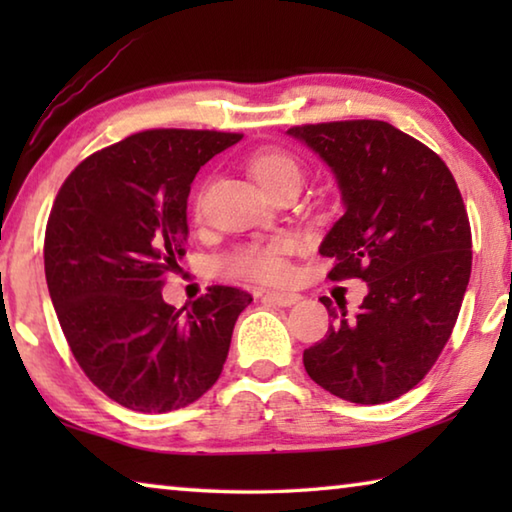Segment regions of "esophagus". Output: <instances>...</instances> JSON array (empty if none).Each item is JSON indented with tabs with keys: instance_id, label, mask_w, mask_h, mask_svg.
<instances>
[{
	"instance_id": "obj_1",
	"label": "esophagus",
	"mask_w": 512,
	"mask_h": 512,
	"mask_svg": "<svg viewBox=\"0 0 512 512\" xmlns=\"http://www.w3.org/2000/svg\"><path fill=\"white\" fill-rule=\"evenodd\" d=\"M266 298L277 307H291L300 300L298 293H289V291H266Z\"/></svg>"
}]
</instances>
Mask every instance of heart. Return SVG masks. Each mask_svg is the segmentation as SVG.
<instances>
[{
	"label": "heart",
	"mask_w": 512,
	"mask_h": 512,
	"mask_svg": "<svg viewBox=\"0 0 512 512\" xmlns=\"http://www.w3.org/2000/svg\"><path fill=\"white\" fill-rule=\"evenodd\" d=\"M248 169L268 196H275L289 187H300L302 183L300 162L284 151H259L250 158ZM284 253H287L284 241L241 246L225 259V268L230 273L253 277L259 282H280L289 277V264Z\"/></svg>",
	"instance_id": "b5f03b06"
}]
</instances>
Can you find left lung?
I'll return each mask as SVG.
<instances>
[{
	"label": "left lung",
	"mask_w": 512,
	"mask_h": 512,
	"mask_svg": "<svg viewBox=\"0 0 512 512\" xmlns=\"http://www.w3.org/2000/svg\"><path fill=\"white\" fill-rule=\"evenodd\" d=\"M332 169L345 214L318 253L329 280L359 277L357 316L320 298L334 323L302 354L307 375L341 400L381 404L418 384L449 341L472 271V232L447 164L377 119L287 131Z\"/></svg>",
	"instance_id": "obj_1"
}]
</instances>
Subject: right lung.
Returning <instances> with one entry per match:
<instances>
[{"instance_id":"obj_1","label":"right lung","mask_w":512,"mask_h":512,"mask_svg":"<svg viewBox=\"0 0 512 512\" xmlns=\"http://www.w3.org/2000/svg\"><path fill=\"white\" fill-rule=\"evenodd\" d=\"M239 140L178 128L131 135L85 158L51 207L45 275L60 327L92 384L126 409L167 413L210 391L253 302L235 287H210L183 309L162 298L185 255L196 173Z\"/></svg>"}]
</instances>
